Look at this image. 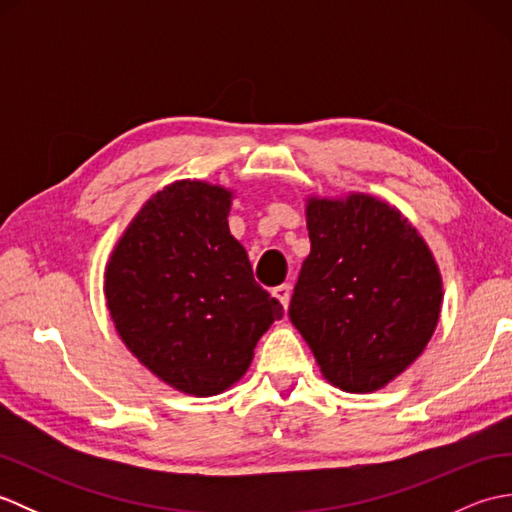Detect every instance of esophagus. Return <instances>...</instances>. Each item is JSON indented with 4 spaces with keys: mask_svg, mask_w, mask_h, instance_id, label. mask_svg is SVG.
Instances as JSON below:
<instances>
[{
    "mask_svg": "<svg viewBox=\"0 0 512 512\" xmlns=\"http://www.w3.org/2000/svg\"><path fill=\"white\" fill-rule=\"evenodd\" d=\"M273 295L279 299L281 306H284V310H288V303H290V286L288 284H281L277 288H273Z\"/></svg>",
    "mask_w": 512,
    "mask_h": 512,
    "instance_id": "esophagus-1",
    "label": "esophagus"
}]
</instances>
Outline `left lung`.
I'll list each match as a JSON object with an SVG mask.
<instances>
[{
	"label": "left lung",
	"mask_w": 512,
	"mask_h": 512,
	"mask_svg": "<svg viewBox=\"0 0 512 512\" xmlns=\"http://www.w3.org/2000/svg\"><path fill=\"white\" fill-rule=\"evenodd\" d=\"M310 255L290 321L323 378L372 394L424 352L442 312V275L431 248L394 204L369 193L306 198Z\"/></svg>",
	"instance_id": "obj_1"
}]
</instances>
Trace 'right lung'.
Here are the masks:
<instances>
[{
    "label": "right lung",
    "instance_id": "1",
    "mask_svg": "<svg viewBox=\"0 0 512 512\" xmlns=\"http://www.w3.org/2000/svg\"><path fill=\"white\" fill-rule=\"evenodd\" d=\"M233 189L176 180L151 195L105 264L114 328L162 383L215 396L242 378L284 308L228 228Z\"/></svg>",
    "mask_w": 512,
    "mask_h": 512
}]
</instances>
